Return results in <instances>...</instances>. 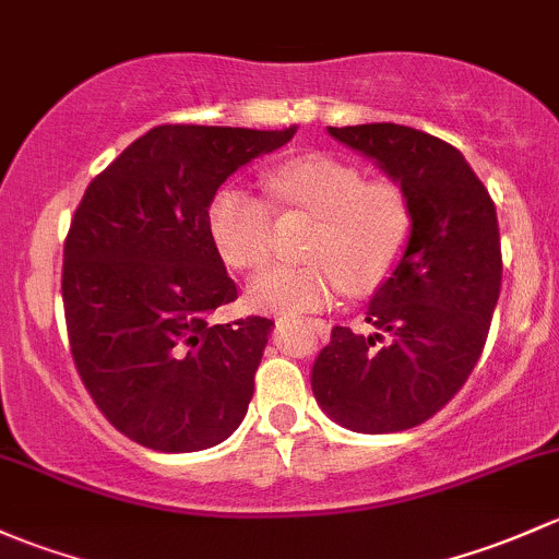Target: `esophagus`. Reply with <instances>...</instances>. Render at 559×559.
I'll return each mask as SVG.
<instances>
[{
  "instance_id": "1",
  "label": "esophagus",
  "mask_w": 559,
  "mask_h": 559,
  "mask_svg": "<svg viewBox=\"0 0 559 559\" xmlns=\"http://www.w3.org/2000/svg\"><path fill=\"white\" fill-rule=\"evenodd\" d=\"M313 326L319 329V332H326V324H324V321H313Z\"/></svg>"
}]
</instances>
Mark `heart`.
I'll return each instance as SVG.
<instances>
[{
  "label": "heart",
  "mask_w": 559,
  "mask_h": 559,
  "mask_svg": "<svg viewBox=\"0 0 559 559\" xmlns=\"http://www.w3.org/2000/svg\"><path fill=\"white\" fill-rule=\"evenodd\" d=\"M267 190L284 209L316 216L310 262L273 264L249 284V305L264 313H310L345 289L372 292L402 262L413 209L396 181L364 179L334 155H299L270 168ZM209 233L235 270H257L273 251V205L243 187H222L209 205Z\"/></svg>",
  "instance_id": "1"
}]
</instances>
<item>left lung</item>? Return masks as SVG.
<instances>
[{"label": "left lung", "mask_w": 559, "mask_h": 559, "mask_svg": "<svg viewBox=\"0 0 559 559\" xmlns=\"http://www.w3.org/2000/svg\"><path fill=\"white\" fill-rule=\"evenodd\" d=\"M407 195L413 233L367 308L372 334L334 326L313 364L321 409L358 433L420 426L461 391L501 295L496 203L448 141L396 122L329 128Z\"/></svg>", "instance_id": "left-lung-1"}]
</instances>
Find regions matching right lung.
I'll return each instance as SVG.
<instances>
[{
  "label": "right lung",
  "instance_id": "add662e5",
  "mask_svg": "<svg viewBox=\"0 0 559 559\" xmlns=\"http://www.w3.org/2000/svg\"><path fill=\"white\" fill-rule=\"evenodd\" d=\"M295 133L157 126L74 211L61 278L69 348L104 418L141 448H214L246 418L273 321H209L238 297L209 205L227 176Z\"/></svg>",
  "mask_w": 559,
  "mask_h": 559
}]
</instances>
